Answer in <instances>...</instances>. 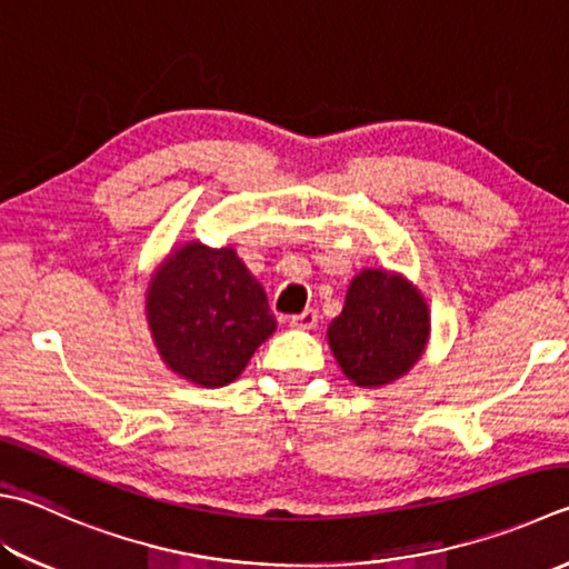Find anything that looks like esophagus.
<instances>
[{"mask_svg":"<svg viewBox=\"0 0 569 569\" xmlns=\"http://www.w3.org/2000/svg\"><path fill=\"white\" fill-rule=\"evenodd\" d=\"M317 321H319L317 309H305L302 315L289 317V327H295V329H315Z\"/></svg>","mask_w":569,"mask_h":569,"instance_id":"esophagus-1","label":"esophagus"}]
</instances>
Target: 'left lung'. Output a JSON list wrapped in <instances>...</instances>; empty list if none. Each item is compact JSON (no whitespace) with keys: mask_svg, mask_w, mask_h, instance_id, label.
<instances>
[{"mask_svg":"<svg viewBox=\"0 0 569 569\" xmlns=\"http://www.w3.org/2000/svg\"><path fill=\"white\" fill-rule=\"evenodd\" d=\"M431 337V309L411 280L369 267L353 277L345 309L327 329L329 349L345 377L379 389L413 369Z\"/></svg>","mask_w":569,"mask_h":569,"instance_id":"obj_1","label":"left lung"}]
</instances>
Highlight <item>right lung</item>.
<instances>
[{
  "label": "right lung",
  "mask_w": 569,
  "mask_h": 569,
  "mask_svg": "<svg viewBox=\"0 0 569 569\" xmlns=\"http://www.w3.org/2000/svg\"><path fill=\"white\" fill-rule=\"evenodd\" d=\"M146 319L166 367L218 389L240 377L277 329L262 284L234 248L188 240L168 252L146 292Z\"/></svg>",
  "instance_id": "right-lung-1"
}]
</instances>
